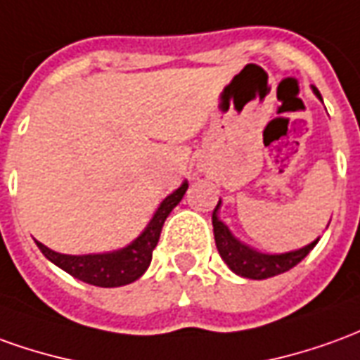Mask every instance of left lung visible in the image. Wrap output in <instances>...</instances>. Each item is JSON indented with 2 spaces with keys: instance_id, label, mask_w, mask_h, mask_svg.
Returning a JSON list of instances; mask_svg holds the SVG:
<instances>
[{
  "instance_id": "left-lung-1",
  "label": "left lung",
  "mask_w": 360,
  "mask_h": 360,
  "mask_svg": "<svg viewBox=\"0 0 360 360\" xmlns=\"http://www.w3.org/2000/svg\"><path fill=\"white\" fill-rule=\"evenodd\" d=\"M316 95L320 97V91L314 87ZM321 99V97H320ZM220 202L216 205L214 212H212V226H214V240L216 248L220 257L226 261V265L232 269L236 275L245 276V278H269V276H276L281 273H286L292 267H296L318 243V240L311 241L310 245H306L298 251H288V253H281V255H267V253H259V251L251 250L248 245H243L240 240H236L230 230L224 226L216 210H218Z\"/></svg>"
}]
</instances>
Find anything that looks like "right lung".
Listing matches in <instances>:
<instances>
[{
  "mask_svg": "<svg viewBox=\"0 0 360 360\" xmlns=\"http://www.w3.org/2000/svg\"><path fill=\"white\" fill-rule=\"evenodd\" d=\"M187 187L188 183H183L173 195L165 198L152 218V222L148 224V228L142 232V236H138L136 240L124 250L115 251V253H103V255H64V253L49 250L40 241H37V245L44 253V257L50 259L54 265L64 269L66 273L84 281L87 285L103 286V288L130 285L144 275L146 269L150 267L152 251L160 241L163 222L173 208L179 205Z\"/></svg>",
  "mask_w": 360,
  "mask_h": 360,
  "instance_id": "right-lung-1",
  "label": "right lung"
}]
</instances>
